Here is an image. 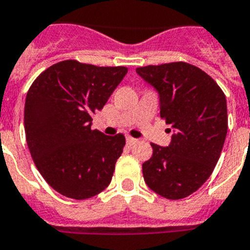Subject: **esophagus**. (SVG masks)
<instances>
[{
    "instance_id": "34e87169",
    "label": "esophagus",
    "mask_w": 250,
    "mask_h": 250,
    "mask_svg": "<svg viewBox=\"0 0 250 250\" xmlns=\"http://www.w3.org/2000/svg\"><path fill=\"white\" fill-rule=\"evenodd\" d=\"M125 141H127V144H128L129 146H132V145H135L136 143H137V140L136 139H133V137H127V139H125Z\"/></svg>"
}]
</instances>
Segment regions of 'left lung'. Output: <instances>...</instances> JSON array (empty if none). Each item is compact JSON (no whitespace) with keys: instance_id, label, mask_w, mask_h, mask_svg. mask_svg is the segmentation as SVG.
<instances>
[{"instance_id":"1","label":"left lung","mask_w":250,"mask_h":250,"mask_svg":"<svg viewBox=\"0 0 250 250\" xmlns=\"http://www.w3.org/2000/svg\"><path fill=\"white\" fill-rule=\"evenodd\" d=\"M136 73L158 92L160 117L173 132L166 147L151 144L144 180L163 198H186L220 159L227 135L226 96L206 72L188 62L147 65Z\"/></svg>"}]
</instances>
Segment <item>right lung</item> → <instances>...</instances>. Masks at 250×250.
Returning a JSON list of instances; mask_svg holds the SVG:
<instances>
[{
  "label": "right lung",
  "mask_w": 250,
  "mask_h": 250,
  "mask_svg": "<svg viewBox=\"0 0 250 250\" xmlns=\"http://www.w3.org/2000/svg\"><path fill=\"white\" fill-rule=\"evenodd\" d=\"M127 74L125 66H96L76 60L41 73L26 93L24 127L36 167L54 190L82 200L109 186L125 136L92 129L101 110Z\"/></svg>",
  "instance_id": "right-lung-1"
}]
</instances>
